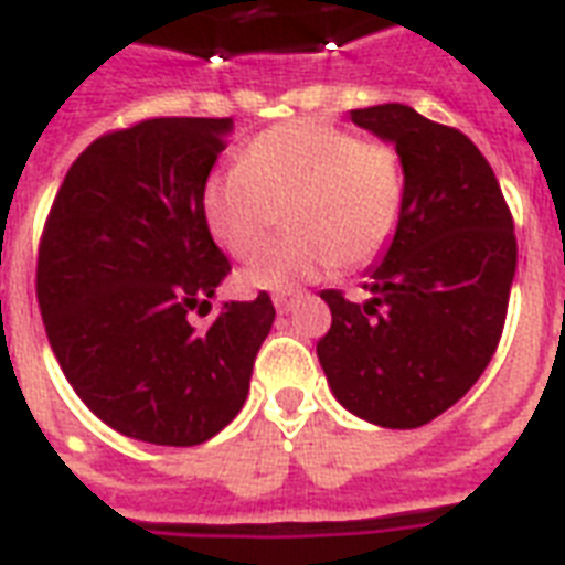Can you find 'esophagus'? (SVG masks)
I'll return each instance as SVG.
<instances>
[{
  "label": "esophagus",
  "instance_id": "34e87169",
  "mask_svg": "<svg viewBox=\"0 0 565 565\" xmlns=\"http://www.w3.org/2000/svg\"><path fill=\"white\" fill-rule=\"evenodd\" d=\"M299 299H301V292H296V290L275 292L273 305H275V310H278V313H290V310L296 308V301H299Z\"/></svg>",
  "mask_w": 565,
  "mask_h": 565
}]
</instances>
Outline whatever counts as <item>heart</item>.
I'll list each match as a JSON object with an SVG mask.
<instances>
[{"label":"heart","mask_w":565,"mask_h":565,"mask_svg":"<svg viewBox=\"0 0 565 565\" xmlns=\"http://www.w3.org/2000/svg\"><path fill=\"white\" fill-rule=\"evenodd\" d=\"M211 237L248 260L281 231L292 237L239 273L246 290H292L328 269L366 266L393 243L404 213V167L390 143L322 119H292L252 140L243 163L204 181Z\"/></svg>","instance_id":"obj_1"}]
</instances>
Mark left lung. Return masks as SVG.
I'll return each instance as SVG.
<instances>
[{
    "mask_svg": "<svg viewBox=\"0 0 565 565\" xmlns=\"http://www.w3.org/2000/svg\"><path fill=\"white\" fill-rule=\"evenodd\" d=\"M393 143L404 213L363 284V305L322 290L331 331L317 343L345 411L381 428H419L460 402L495 354L516 275V234L495 172L457 128L407 105L352 110Z\"/></svg>",
    "mask_w": 565,
    "mask_h": 565,
    "instance_id": "obj_1",
    "label": "left lung"
}]
</instances>
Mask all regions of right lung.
Wrapping results in <instances>:
<instances>
[{"mask_svg": "<svg viewBox=\"0 0 565 565\" xmlns=\"http://www.w3.org/2000/svg\"><path fill=\"white\" fill-rule=\"evenodd\" d=\"M234 119L161 117L93 140L66 172L38 257L52 352L87 407L152 446H199L248 395L273 299L222 301L228 275L202 211Z\"/></svg>", "mask_w": 565, "mask_h": 565, "instance_id": "1", "label": "right lung"}]
</instances>
